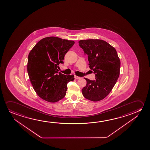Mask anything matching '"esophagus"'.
I'll return each mask as SVG.
<instances>
[{
    "mask_svg": "<svg viewBox=\"0 0 150 150\" xmlns=\"http://www.w3.org/2000/svg\"><path fill=\"white\" fill-rule=\"evenodd\" d=\"M74 77H75V79H79L81 77H79V76H76V75H75L74 76Z\"/></svg>",
    "mask_w": 150,
    "mask_h": 150,
    "instance_id": "esophagus-1",
    "label": "esophagus"
}]
</instances>
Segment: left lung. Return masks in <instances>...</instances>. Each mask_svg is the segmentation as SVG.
I'll return each instance as SVG.
<instances>
[{
    "mask_svg": "<svg viewBox=\"0 0 150 150\" xmlns=\"http://www.w3.org/2000/svg\"><path fill=\"white\" fill-rule=\"evenodd\" d=\"M79 46L88 56L89 67L95 74L94 81L85 79L83 97L92 101L103 99L111 92L120 76V62L115 49L100 39L79 41Z\"/></svg>",
    "mask_w": 150,
    "mask_h": 150,
    "instance_id": "obj_1",
    "label": "left lung"
}]
</instances>
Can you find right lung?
Returning a JSON list of instances; mask_svg holds the SVG:
<instances>
[{
	"label": "right lung",
	"instance_id": "obj_1",
	"mask_svg": "<svg viewBox=\"0 0 150 150\" xmlns=\"http://www.w3.org/2000/svg\"><path fill=\"white\" fill-rule=\"evenodd\" d=\"M73 40L48 37L38 42L28 57V73L37 95L49 102H57L66 95L67 85L74 81L73 75L59 71L65 55L74 45Z\"/></svg>",
	"mask_w": 150,
	"mask_h": 150
}]
</instances>
